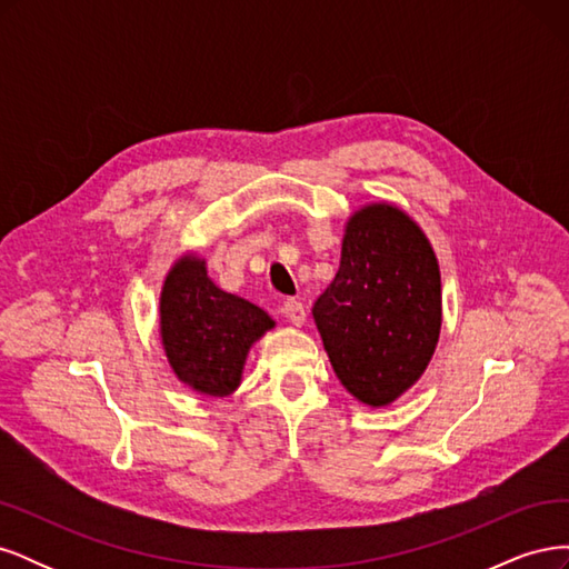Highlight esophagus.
I'll return each mask as SVG.
<instances>
[{
  "instance_id": "1",
  "label": "esophagus",
  "mask_w": 569,
  "mask_h": 569,
  "mask_svg": "<svg viewBox=\"0 0 569 569\" xmlns=\"http://www.w3.org/2000/svg\"><path fill=\"white\" fill-rule=\"evenodd\" d=\"M282 313L287 316V320H289L291 325H297V327H301V325L306 322V308H303V303L297 301V299H287V301L282 303Z\"/></svg>"
}]
</instances>
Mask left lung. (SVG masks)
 Returning <instances> with one entry per match:
<instances>
[{
    "mask_svg": "<svg viewBox=\"0 0 569 569\" xmlns=\"http://www.w3.org/2000/svg\"><path fill=\"white\" fill-rule=\"evenodd\" d=\"M339 382L382 408L420 380L441 330V274L432 244L391 203L347 222L335 280L313 306Z\"/></svg>",
    "mask_w": 569,
    "mask_h": 569,
    "instance_id": "obj_1",
    "label": "left lung"
}]
</instances>
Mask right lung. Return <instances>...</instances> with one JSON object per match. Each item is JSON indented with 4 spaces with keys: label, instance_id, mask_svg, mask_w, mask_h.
<instances>
[{
    "label": "right lung",
    "instance_id": "add662e5",
    "mask_svg": "<svg viewBox=\"0 0 569 569\" xmlns=\"http://www.w3.org/2000/svg\"><path fill=\"white\" fill-rule=\"evenodd\" d=\"M274 322L251 301L228 295L197 256L170 268L161 291V339L178 380L206 396H228L239 387L256 339Z\"/></svg>",
    "mask_w": 569,
    "mask_h": 569
}]
</instances>
